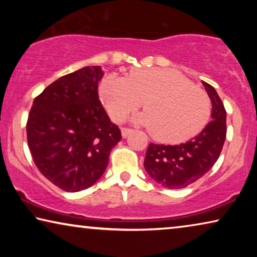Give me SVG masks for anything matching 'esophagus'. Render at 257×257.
<instances>
[{
    "instance_id": "34e87169",
    "label": "esophagus",
    "mask_w": 257,
    "mask_h": 257,
    "mask_svg": "<svg viewBox=\"0 0 257 257\" xmlns=\"http://www.w3.org/2000/svg\"><path fill=\"white\" fill-rule=\"evenodd\" d=\"M133 131L131 128H127V127H121V136H122V138H126V137H127L128 135H131Z\"/></svg>"
}]
</instances>
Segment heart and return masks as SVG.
<instances>
[{
  "label": "heart",
  "instance_id": "b5f03b06",
  "mask_svg": "<svg viewBox=\"0 0 257 257\" xmlns=\"http://www.w3.org/2000/svg\"><path fill=\"white\" fill-rule=\"evenodd\" d=\"M99 94L112 120L122 121L140 107L136 120L150 128L154 139L179 144L205 127L210 112L209 98L187 77L172 69L132 70L126 77L107 73Z\"/></svg>",
  "mask_w": 257,
  "mask_h": 257
}]
</instances>
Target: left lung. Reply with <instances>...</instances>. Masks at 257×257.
<instances>
[{
    "label": "left lung",
    "mask_w": 257,
    "mask_h": 257,
    "mask_svg": "<svg viewBox=\"0 0 257 257\" xmlns=\"http://www.w3.org/2000/svg\"><path fill=\"white\" fill-rule=\"evenodd\" d=\"M212 101V120L194 138L180 145L151 143L144 166L150 177L170 189L185 188L202 178L219 159L226 139V110L210 84L202 82Z\"/></svg>",
    "instance_id": "1"
}]
</instances>
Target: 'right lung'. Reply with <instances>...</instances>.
Instances as JSON below:
<instances>
[{
	"label": "right lung",
	"mask_w": 257,
	"mask_h": 257,
	"mask_svg": "<svg viewBox=\"0 0 257 257\" xmlns=\"http://www.w3.org/2000/svg\"><path fill=\"white\" fill-rule=\"evenodd\" d=\"M100 66L55 80L35 98L27 122L28 146L38 170L65 192L92 186L106 170L120 130L98 97Z\"/></svg>",
	"instance_id": "1"
}]
</instances>
